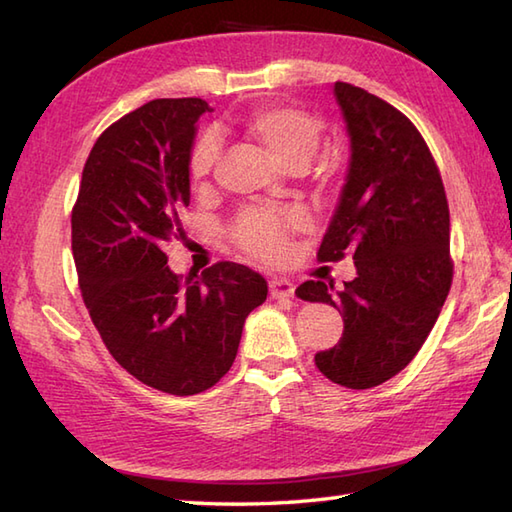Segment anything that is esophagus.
I'll return each mask as SVG.
<instances>
[{"label":"esophagus","mask_w":512,"mask_h":512,"mask_svg":"<svg viewBox=\"0 0 512 512\" xmlns=\"http://www.w3.org/2000/svg\"><path fill=\"white\" fill-rule=\"evenodd\" d=\"M268 290H270V297L273 299H288L295 295V284L288 279H270L268 284Z\"/></svg>","instance_id":"esophagus-1"}]
</instances>
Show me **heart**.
Wrapping results in <instances>:
<instances>
[{
    "label": "heart",
    "instance_id": "obj_1",
    "mask_svg": "<svg viewBox=\"0 0 512 512\" xmlns=\"http://www.w3.org/2000/svg\"><path fill=\"white\" fill-rule=\"evenodd\" d=\"M237 127L239 132L262 145L270 158L288 169L306 165L323 138L319 116L286 103L259 105L250 110ZM217 156H220V145L213 134H202L191 145L187 173L195 189H204L209 184ZM303 226H306V215L297 209H253L237 217L231 226V239L246 255L262 262H277L284 255L290 235L301 231Z\"/></svg>",
    "mask_w": 512,
    "mask_h": 512
}]
</instances>
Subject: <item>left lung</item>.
<instances>
[{
	"label": "left lung",
	"mask_w": 512,
	"mask_h": 512,
	"mask_svg": "<svg viewBox=\"0 0 512 512\" xmlns=\"http://www.w3.org/2000/svg\"><path fill=\"white\" fill-rule=\"evenodd\" d=\"M334 96L352 140V160L319 262L352 255L356 277L306 281L303 301L343 312L341 341L314 356L323 376L369 389L405 369L436 323L453 281L449 202L422 134L394 105L350 83Z\"/></svg>",
	"instance_id": "left-lung-1"
}]
</instances>
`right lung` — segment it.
Listing matches in <instances>:
<instances>
[{"instance_id":"right-lung-1","label":"right lung","mask_w":512,"mask_h":512,"mask_svg":"<svg viewBox=\"0 0 512 512\" xmlns=\"http://www.w3.org/2000/svg\"><path fill=\"white\" fill-rule=\"evenodd\" d=\"M202 99H156L96 140L72 206V255L85 308L107 350L143 385L173 396L231 369L266 279L235 262L173 275L167 246L189 206L187 158Z\"/></svg>"}]
</instances>
